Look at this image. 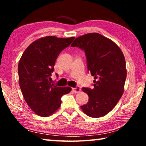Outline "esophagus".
<instances>
[{"mask_svg":"<svg viewBox=\"0 0 146 146\" xmlns=\"http://www.w3.org/2000/svg\"><path fill=\"white\" fill-rule=\"evenodd\" d=\"M72 90L75 93H77L78 92H80V91H81V89H80V87H76V88H73Z\"/></svg>","mask_w":146,"mask_h":146,"instance_id":"1","label":"esophagus"}]
</instances>
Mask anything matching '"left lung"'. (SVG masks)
Returning <instances> with one entry per match:
<instances>
[{
	"label": "left lung",
	"mask_w": 146,
	"mask_h": 146,
	"mask_svg": "<svg viewBox=\"0 0 146 146\" xmlns=\"http://www.w3.org/2000/svg\"><path fill=\"white\" fill-rule=\"evenodd\" d=\"M71 46L85 51L88 69L95 78L93 89L82 88L89 101L80 108L89 117H103L115 107L124 91L127 76L124 55L114 42L97 33L78 36Z\"/></svg>",
	"instance_id": "left-lung-1"
}]
</instances>
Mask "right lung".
I'll return each instance as SVG.
<instances>
[{"label": "right lung", "mask_w": 146, "mask_h": 146, "mask_svg": "<svg viewBox=\"0 0 146 146\" xmlns=\"http://www.w3.org/2000/svg\"><path fill=\"white\" fill-rule=\"evenodd\" d=\"M75 37L46 36L33 42L22 55L18 65L19 86L24 100L34 113L49 117L60 108L61 97L70 87H57L49 80L58 56Z\"/></svg>", "instance_id": "add662e5"}]
</instances>
